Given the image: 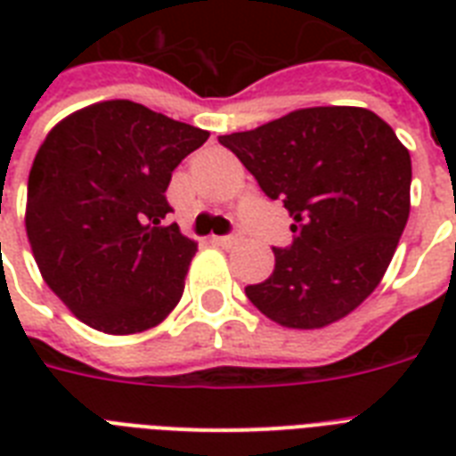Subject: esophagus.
Wrapping results in <instances>:
<instances>
[{
    "instance_id": "1",
    "label": "esophagus",
    "mask_w": 456,
    "mask_h": 456,
    "mask_svg": "<svg viewBox=\"0 0 456 456\" xmlns=\"http://www.w3.org/2000/svg\"><path fill=\"white\" fill-rule=\"evenodd\" d=\"M215 241L220 243L222 248H232V246H236V243H239V236H217V239H215Z\"/></svg>"
}]
</instances>
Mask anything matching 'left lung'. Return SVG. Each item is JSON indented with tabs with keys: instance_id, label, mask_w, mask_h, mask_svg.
<instances>
[{
	"instance_id": "left-lung-1",
	"label": "left lung",
	"mask_w": 456,
	"mask_h": 456,
	"mask_svg": "<svg viewBox=\"0 0 456 456\" xmlns=\"http://www.w3.org/2000/svg\"><path fill=\"white\" fill-rule=\"evenodd\" d=\"M272 200L293 243L246 296L286 329H322L367 300L410 217L411 158L386 120L357 106H314L222 134Z\"/></svg>"
}]
</instances>
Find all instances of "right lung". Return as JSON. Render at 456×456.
Wrapping results in <instances>:
<instances>
[{
  "label": "right lung",
  "mask_w": 456,
  "mask_h": 456,
  "mask_svg": "<svg viewBox=\"0 0 456 456\" xmlns=\"http://www.w3.org/2000/svg\"><path fill=\"white\" fill-rule=\"evenodd\" d=\"M208 137L127 99L75 110L46 134L25 232L42 279L80 322L127 336L175 310L196 241L165 224V191Z\"/></svg>",
  "instance_id": "right-lung-1"
}]
</instances>
